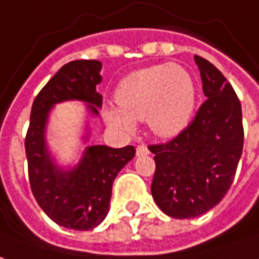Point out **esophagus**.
<instances>
[{"label":"esophagus","instance_id":"esophagus-1","mask_svg":"<svg viewBox=\"0 0 259 259\" xmlns=\"http://www.w3.org/2000/svg\"><path fill=\"white\" fill-rule=\"evenodd\" d=\"M149 153L150 152H149V149H147L146 144H139L136 147V156H139V157H140V156H147Z\"/></svg>","mask_w":259,"mask_h":259}]
</instances>
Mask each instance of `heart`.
Listing matches in <instances>:
<instances>
[{
	"instance_id": "heart-1",
	"label": "heart",
	"mask_w": 259,
	"mask_h": 259,
	"mask_svg": "<svg viewBox=\"0 0 259 259\" xmlns=\"http://www.w3.org/2000/svg\"><path fill=\"white\" fill-rule=\"evenodd\" d=\"M117 106L103 116L109 124L132 133L135 120H146L154 135L171 139L189 126L194 113L197 89L189 70L176 63H163L135 70L116 89Z\"/></svg>"
}]
</instances>
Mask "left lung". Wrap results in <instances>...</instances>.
Instances as JSON below:
<instances>
[{
  "mask_svg": "<svg viewBox=\"0 0 259 259\" xmlns=\"http://www.w3.org/2000/svg\"><path fill=\"white\" fill-rule=\"evenodd\" d=\"M207 100L196 117L166 144H153L152 196L164 214L194 218L215 207L233 184L242 154L241 103L224 75L194 56Z\"/></svg>",
  "mask_w": 259,
  "mask_h": 259,
  "instance_id": "left-lung-1",
  "label": "left lung"
}]
</instances>
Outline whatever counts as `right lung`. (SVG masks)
I'll return each instance as SVG.
<instances>
[{"label":"right lung","instance_id":"1","mask_svg":"<svg viewBox=\"0 0 259 259\" xmlns=\"http://www.w3.org/2000/svg\"><path fill=\"white\" fill-rule=\"evenodd\" d=\"M100 69L102 63L95 59L63 65L33 100L26 132L25 153L33 197L52 221L69 230L88 231L106 218L116 176L136 153L133 146H88L72 168L58 166L51 156L47 143L51 109L61 102L80 100L91 115H99L102 95L96 92V85L102 82Z\"/></svg>","mask_w":259,"mask_h":259}]
</instances>
